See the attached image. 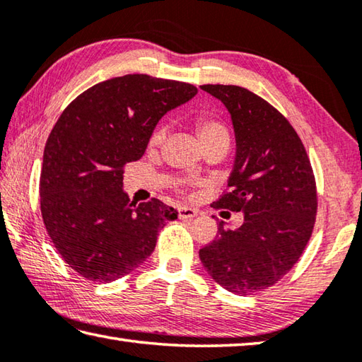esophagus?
Wrapping results in <instances>:
<instances>
[{
    "label": "esophagus",
    "instance_id": "obj_1",
    "mask_svg": "<svg viewBox=\"0 0 362 362\" xmlns=\"http://www.w3.org/2000/svg\"><path fill=\"white\" fill-rule=\"evenodd\" d=\"M199 214V209L195 208H190V206H180L178 208V217L180 219H192Z\"/></svg>",
    "mask_w": 362,
    "mask_h": 362
}]
</instances>
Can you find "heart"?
<instances>
[{
	"mask_svg": "<svg viewBox=\"0 0 362 362\" xmlns=\"http://www.w3.org/2000/svg\"><path fill=\"white\" fill-rule=\"evenodd\" d=\"M195 127H197V132H199V137L202 145L203 143H206L209 140H214V139H222V137H227L228 139V132L227 129H225L223 124H221L219 121L216 119H209V118H199L195 122ZM165 139V126H158L153 131L151 137H149V146L156 148L159 146L160 143Z\"/></svg>",
	"mask_w": 362,
	"mask_h": 362,
	"instance_id": "b5f03b06",
	"label": "heart"
}]
</instances>
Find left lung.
<instances>
[{"label": "left lung", "instance_id": "8db88e82", "mask_svg": "<svg viewBox=\"0 0 362 362\" xmlns=\"http://www.w3.org/2000/svg\"><path fill=\"white\" fill-rule=\"evenodd\" d=\"M227 108L236 139L230 190L216 208L243 213L240 228L219 223L200 249L203 268L235 295L277 284L308 245L317 214L315 178L301 139L264 99L235 85H203Z\"/></svg>", "mask_w": 362, "mask_h": 362}]
</instances>
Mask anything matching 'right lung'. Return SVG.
Instances as JSON below:
<instances>
[{"instance_id": "add662e5", "label": "right lung", "mask_w": 362, "mask_h": 362, "mask_svg": "<svg viewBox=\"0 0 362 362\" xmlns=\"http://www.w3.org/2000/svg\"><path fill=\"white\" fill-rule=\"evenodd\" d=\"M194 85L129 74L100 81L61 113L45 143L40 213L54 247L93 282H113L153 254L159 230L178 217L158 199L131 202L124 165L139 160L167 112Z\"/></svg>"}]
</instances>
